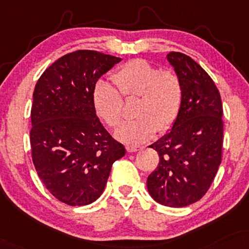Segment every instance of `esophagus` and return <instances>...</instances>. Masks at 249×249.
<instances>
[{
	"mask_svg": "<svg viewBox=\"0 0 249 249\" xmlns=\"http://www.w3.org/2000/svg\"><path fill=\"white\" fill-rule=\"evenodd\" d=\"M140 146H134V145H127L126 146V151L128 153H134V152H138L140 151Z\"/></svg>",
	"mask_w": 249,
	"mask_h": 249,
	"instance_id": "obj_1",
	"label": "esophagus"
}]
</instances>
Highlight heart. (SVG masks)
<instances>
[{"label": "heart", "instance_id": "obj_1", "mask_svg": "<svg viewBox=\"0 0 249 249\" xmlns=\"http://www.w3.org/2000/svg\"><path fill=\"white\" fill-rule=\"evenodd\" d=\"M116 87L98 81L92 89L95 112L107 126L115 127L122 121L124 98L138 97L133 116L123 123L115 136L126 143H140L153 137L155 131H168L178 118L183 98L181 79L173 71H162L143 60H132L112 74Z\"/></svg>", "mask_w": 249, "mask_h": 249}]
</instances>
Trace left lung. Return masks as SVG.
<instances>
[{"instance_id":"left-lung-1","label":"left lung","mask_w":249,"mask_h":249,"mask_svg":"<svg viewBox=\"0 0 249 249\" xmlns=\"http://www.w3.org/2000/svg\"><path fill=\"white\" fill-rule=\"evenodd\" d=\"M181 79L183 98L170 130L149 147L159 154L158 167L147 178V190L155 202L183 208L204 196L221 161L223 104L209 74L190 56L167 55Z\"/></svg>"}]
</instances>
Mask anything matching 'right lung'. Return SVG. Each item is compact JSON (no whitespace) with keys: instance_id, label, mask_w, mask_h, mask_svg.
I'll return each instance as SVG.
<instances>
[{"instance_id":"obj_1","label":"right lung","mask_w":249,"mask_h":249,"mask_svg":"<svg viewBox=\"0 0 249 249\" xmlns=\"http://www.w3.org/2000/svg\"><path fill=\"white\" fill-rule=\"evenodd\" d=\"M121 58L80 50L53 62L39 77L31 107L32 161L56 199L91 204L103 194L112 163L125 155L92 106L98 79Z\"/></svg>"}]
</instances>
